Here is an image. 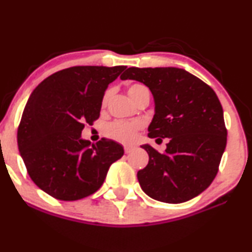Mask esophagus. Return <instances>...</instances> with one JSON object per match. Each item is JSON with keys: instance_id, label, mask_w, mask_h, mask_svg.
Listing matches in <instances>:
<instances>
[{"instance_id": "esophagus-1", "label": "esophagus", "mask_w": 252, "mask_h": 252, "mask_svg": "<svg viewBox=\"0 0 252 252\" xmlns=\"http://www.w3.org/2000/svg\"><path fill=\"white\" fill-rule=\"evenodd\" d=\"M132 150H134V148H132V147H130V146L124 147V152H126V154H129V153H131Z\"/></svg>"}]
</instances>
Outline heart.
I'll return each mask as SVG.
<instances>
[{"mask_svg": "<svg viewBox=\"0 0 252 252\" xmlns=\"http://www.w3.org/2000/svg\"><path fill=\"white\" fill-rule=\"evenodd\" d=\"M144 92H149L148 89L142 84H134L128 89V94L130 99L134 100L136 97L140 96L141 94ZM109 94H106L104 96L103 104L106 103L108 100ZM141 124L138 122H124V121H116V122L110 123L105 128V134L108 137L112 138V140H116L118 142L123 143H129L131 141H134L136 132L140 129Z\"/></svg>", "mask_w": 252, "mask_h": 252, "instance_id": "b5f03b06", "label": "heart"}]
</instances>
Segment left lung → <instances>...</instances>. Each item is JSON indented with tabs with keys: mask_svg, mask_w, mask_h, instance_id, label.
Wrapping results in <instances>:
<instances>
[{
	"mask_svg": "<svg viewBox=\"0 0 252 252\" xmlns=\"http://www.w3.org/2000/svg\"><path fill=\"white\" fill-rule=\"evenodd\" d=\"M121 79L149 88L154 98L150 138H168L158 153L148 143V164L137 172L141 189L158 201L180 204L204 192L218 173L226 147L224 112L216 92L178 67H129Z\"/></svg>",
	"mask_w": 252,
	"mask_h": 252,
	"instance_id": "left-lung-1",
	"label": "left lung"
}]
</instances>
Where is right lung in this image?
<instances>
[{
  "mask_svg": "<svg viewBox=\"0 0 252 252\" xmlns=\"http://www.w3.org/2000/svg\"><path fill=\"white\" fill-rule=\"evenodd\" d=\"M126 66H73L34 89L17 130L20 154L34 184L59 200L72 201L99 189L124 154L122 144L82 137L84 124L99 117L104 94Z\"/></svg>",
  "mask_w": 252,
  "mask_h": 252,
  "instance_id": "obj_1",
  "label": "right lung"
}]
</instances>
